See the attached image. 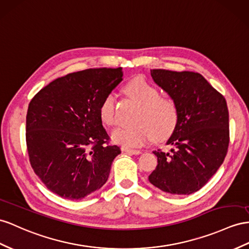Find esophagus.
I'll return each instance as SVG.
<instances>
[{
  "instance_id": "obj_1",
  "label": "esophagus",
  "mask_w": 249,
  "mask_h": 249,
  "mask_svg": "<svg viewBox=\"0 0 249 249\" xmlns=\"http://www.w3.org/2000/svg\"><path fill=\"white\" fill-rule=\"evenodd\" d=\"M123 151H125L126 154H130V155H136V156H138V155H140V154H142V151L141 150H139V149H130V148H123Z\"/></svg>"
}]
</instances>
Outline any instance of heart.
<instances>
[{
  "instance_id": "obj_1",
  "label": "heart",
  "mask_w": 249,
  "mask_h": 249,
  "mask_svg": "<svg viewBox=\"0 0 249 249\" xmlns=\"http://www.w3.org/2000/svg\"><path fill=\"white\" fill-rule=\"evenodd\" d=\"M125 93L140 105L136 124L117 127L111 132V140L126 147H137L149 142L168 138L176 129L179 121V109L176 102L160 95L159 89L142 78L130 81L124 87ZM116 97L108 93L100 105V118L107 125L114 123Z\"/></svg>"
}]
</instances>
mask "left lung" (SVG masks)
<instances>
[{"label":"left lung","mask_w":249,"mask_h":249,"mask_svg":"<svg viewBox=\"0 0 249 249\" xmlns=\"http://www.w3.org/2000/svg\"><path fill=\"white\" fill-rule=\"evenodd\" d=\"M152 80L179 109V121L166 144L171 152L155 150L152 185L171 195L201 189L220 168L229 144V116L223 95L193 71L152 69Z\"/></svg>","instance_id":"1"}]
</instances>
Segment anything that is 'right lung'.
I'll return each instance as SVG.
<instances>
[{
    "mask_svg": "<svg viewBox=\"0 0 249 249\" xmlns=\"http://www.w3.org/2000/svg\"><path fill=\"white\" fill-rule=\"evenodd\" d=\"M123 80L122 68H89L49 83L30 101L26 143L31 167L68 200L100 189L121 149L109 145L100 105Z\"/></svg>",
    "mask_w": 249,
    "mask_h": 249,
    "instance_id": "right-lung-1",
    "label": "right lung"
}]
</instances>
